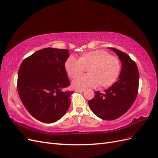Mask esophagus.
<instances>
[{
    "label": "esophagus",
    "instance_id": "1",
    "mask_svg": "<svg viewBox=\"0 0 158 158\" xmlns=\"http://www.w3.org/2000/svg\"><path fill=\"white\" fill-rule=\"evenodd\" d=\"M75 91L76 92H83L84 91V89H76Z\"/></svg>",
    "mask_w": 158,
    "mask_h": 158
}]
</instances>
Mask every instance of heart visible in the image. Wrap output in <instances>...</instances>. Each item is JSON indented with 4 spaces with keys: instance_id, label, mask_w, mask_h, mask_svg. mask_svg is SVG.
Here are the masks:
<instances>
[{
    "instance_id": "b5f03b06",
    "label": "heart",
    "mask_w": 158,
    "mask_h": 158,
    "mask_svg": "<svg viewBox=\"0 0 158 158\" xmlns=\"http://www.w3.org/2000/svg\"><path fill=\"white\" fill-rule=\"evenodd\" d=\"M64 68L69 77L77 78L87 69L88 74L74 80L76 88H108L117 80L121 70V63L117 56H112L105 50H95L81 55L78 59L70 56L66 60Z\"/></svg>"
}]
</instances>
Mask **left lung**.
<instances>
[{"label":"left lung","mask_w":158,"mask_h":158,"mask_svg":"<svg viewBox=\"0 0 158 158\" xmlns=\"http://www.w3.org/2000/svg\"><path fill=\"white\" fill-rule=\"evenodd\" d=\"M121 60L118 80L101 93L96 91L88 104L93 113L103 120L111 121L121 117L131 108L136 98L139 86V72L136 63L127 53L113 47Z\"/></svg>","instance_id":"8db88e82"}]
</instances>
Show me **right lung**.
<instances>
[{
    "instance_id": "1",
    "label": "right lung",
    "mask_w": 158,
    "mask_h": 158,
    "mask_svg": "<svg viewBox=\"0 0 158 158\" xmlns=\"http://www.w3.org/2000/svg\"><path fill=\"white\" fill-rule=\"evenodd\" d=\"M68 49L45 48L22 61L18 73L19 96L27 111L37 120L52 123L63 117L74 91L64 68Z\"/></svg>"
}]
</instances>
